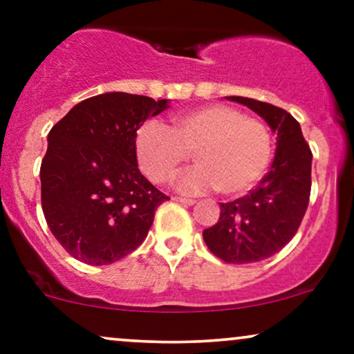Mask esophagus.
I'll use <instances>...</instances> for the list:
<instances>
[{
  "label": "esophagus",
  "mask_w": 354,
  "mask_h": 354,
  "mask_svg": "<svg viewBox=\"0 0 354 354\" xmlns=\"http://www.w3.org/2000/svg\"><path fill=\"white\" fill-rule=\"evenodd\" d=\"M173 201H178V203H181V205H186V206H193L194 203H196L194 200H188V198H180V196H174Z\"/></svg>",
  "instance_id": "34e87169"
}]
</instances>
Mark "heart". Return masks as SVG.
<instances>
[{"instance_id": "b5f03b06", "label": "heart", "mask_w": 354, "mask_h": 354, "mask_svg": "<svg viewBox=\"0 0 354 354\" xmlns=\"http://www.w3.org/2000/svg\"><path fill=\"white\" fill-rule=\"evenodd\" d=\"M135 148L140 168L154 183L171 180L193 153L198 166L176 180L181 193L218 189L225 196H238L265 174L271 135L261 121L236 108L209 104L176 115L171 129L148 121L138 129Z\"/></svg>"}]
</instances>
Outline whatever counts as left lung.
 Listing matches in <instances>:
<instances>
[{
  "instance_id": "left-lung-1",
  "label": "left lung",
  "mask_w": 354,
  "mask_h": 354,
  "mask_svg": "<svg viewBox=\"0 0 354 354\" xmlns=\"http://www.w3.org/2000/svg\"><path fill=\"white\" fill-rule=\"evenodd\" d=\"M226 100L253 109L276 133L274 160L266 176L246 196L219 203L218 223L203 231L214 256L246 265L276 254L296 234L310 203L313 154L301 126L288 111L243 96Z\"/></svg>"
}]
</instances>
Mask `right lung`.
Segmentation results:
<instances>
[{"label": "right lung", "mask_w": 354, "mask_h": 354, "mask_svg": "<svg viewBox=\"0 0 354 354\" xmlns=\"http://www.w3.org/2000/svg\"><path fill=\"white\" fill-rule=\"evenodd\" d=\"M168 100L103 93L51 128L41 161V206L53 236L91 266L115 263L145 241L169 200L138 169L136 131Z\"/></svg>", "instance_id": "add662e5"}]
</instances>
